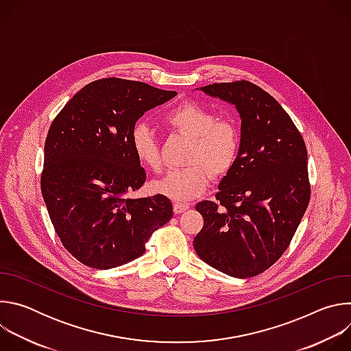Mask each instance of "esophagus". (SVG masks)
I'll return each instance as SVG.
<instances>
[{
    "mask_svg": "<svg viewBox=\"0 0 351 351\" xmlns=\"http://www.w3.org/2000/svg\"><path fill=\"white\" fill-rule=\"evenodd\" d=\"M190 208V204L187 203H175L173 204V213L175 214H182Z\"/></svg>",
    "mask_w": 351,
    "mask_h": 351,
    "instance_id": "34e87169",
    "label": "esophagus"
}]
</instances>
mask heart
Here are the masks:
<instances>
[{"mask_svg":"<svg viewBox=\"0 0 351 351\" xmlns=\"http://www.w3.org/2000/svg\"><path fill=\"white\" fill-rule=\"evenodd\" d=\"M172 132L190 138L184 168L168 171L153 183L157 193L173 199L187 202L208 187L213 176H226L237 164L241 149L239 126L229 119H218L217 114L194 101H183L161 117ZM132 152L137 161L149 171L161 168V149L154 130L144 122L133 126L130 133Z\"/></svg>","mask_w":351,"mask_h":351,"instance_id":"1","label":"heart"}]
</instances>
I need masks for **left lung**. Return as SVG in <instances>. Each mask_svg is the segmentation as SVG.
<instances>
[{"mask_svg":"<svg viewBox=\"0 0 351 351\" xmlns=\"http://www.w3.org/2000/svg\"><path fill=\"white\" fill-rule=\"evenodd\" d=\"M236 106L241 149L221 180L217 202L198 203L204 226L197 256L233 278H252L286 252L311 195L307 148L289 114L260 86L236 80L202 87Z\"/></svg>","mask_w":351,"mask_h":351,"instance_id":"8db88e82","label":"left lung"}]
</instances>
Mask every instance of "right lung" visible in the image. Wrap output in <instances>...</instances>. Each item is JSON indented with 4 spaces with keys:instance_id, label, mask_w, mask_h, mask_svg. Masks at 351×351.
Instances as JSON below:
<instances>
[{
    "instance_id": "obj_1",
    "label": "right lung",
    "mask_w": 351,
    "mask_h": 351,
    "mask_svg": "<svg viewBox=\"0 0 351 351\" xmlns=\"http://www.w3.org/2000/svg\"><path fill=\"white\" fill-rule=\"evenodd\" d=\"M175 95L143 82L99 79L77 91L49 126L41 194L62 245L82 264L110 269L141 257L148 239L172 218L168 197L128 194L145 182L132 129Z\"/></svg>"
}]
</instances>
